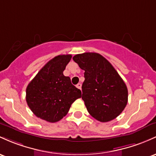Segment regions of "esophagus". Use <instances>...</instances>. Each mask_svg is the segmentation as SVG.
Wrapping results in <instances>:
<instances>
[{
  "instance_id": "obj_1",
  "label": "esophagus",
  "mask_w": 156,
  "mask_h": 156,
  "mask_svg": "<svg viewBox=\"0 0 156 156\" xmlns=\"http://www.w3.org/2000/svg\"><path fill=\"white\" fill-rule=\"evenodd\" d=\"M76 87L78 89H80V90H81V83H78V84L76 85Z\"/></svg>"
}]
</instances>
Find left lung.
Wrapping results in <instances>:
<instances>
[{"mask_svg":"<svg viewBox=\"0 0 156 156\" xmlns=\"http://www.w3.org/2000/svg\"><path fill=\"white\" fill-rule=\"evenodd\" d=\"M73 59L84 70L82 99L89 113L101 122L118 117L127 104L128 90L112 65L95 52L75 55Z\"/></svg>","mask_w":156,"mask_h":156,"instance_id":"1","label":"left lung"}]
</instances>
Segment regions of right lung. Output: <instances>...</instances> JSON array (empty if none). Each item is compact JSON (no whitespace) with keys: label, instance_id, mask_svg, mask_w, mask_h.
<instances>
[{"label":"right lung","instance_id":"right-lung-1","mask_svg":"<svg viewBox=\"0 0 156 156\" xmlns=\"http://www.w3.org/2000/svg\"><path fill=\"white\" fill-rule=\"evenodd\" d=\"M71 58V55H61L51 59L27 86V103L37 118L57 122L81 97V90L72 84L69 77L63 74Z\"/></svg>","mask_w":156,"mask_h":156}]
</instances>
